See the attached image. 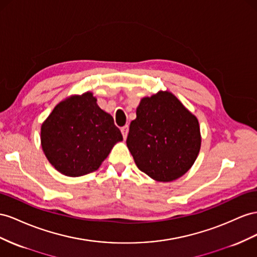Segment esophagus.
<instances>
[{
    "instance_id": "34e87169",
    "label": "esophagus",
    "mask_w": 257,
    "mask_h": 257,
    "mask_svg": "<svg viewBox=\"0 0 257 257\" xmlns=\"http://www.w3.org/2000/svg\"><path fill=\"white\" fill-rule=\"evenodd\" d=\"M121 133H122V135H123V138H124V140H126L127 134H128V126H127V125L123 126V127L121 128Z\"/></svg>"
}]
</instances>
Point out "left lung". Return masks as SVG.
Returning a JSON list of instances; mask_svg holds the SVG:
<instances>
[{
  "label": "left lung",
  "instance_id": "8db88e82",
  "mask_svg": "<svg viewBox=\"0 0 257 257\" xmlns=\"http://www.w3.org/2000/svg\"><path fill=\"white\" fill-rule=\"evenodd\" d=\"M126 145L145 174L157 182H173L186 174L198 158L199 121L174 94L159 91L141 99Z\"/></svg>",
  "mask_w": 257,
  "mask_h": 257
}]
</instances>
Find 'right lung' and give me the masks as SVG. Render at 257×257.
<instances>
[{
	"label": "right lung",
	"mask_w": 257,
	"mask_h": 257,
	"mask_svg": "<svg viewBox=\"0 0 257 257\" xmlns=\"http://www.w3.org/2000/svg\"><path fill=\"white\" fill-rule=\"evenodd\" d=\"M122 141L113 117L99 108L92 92L61 100L41 125L45 157L69 177L98 170L113 146Z\"/></svg>",
	"instance_id": "right-lung-1"
}]
</instances>
